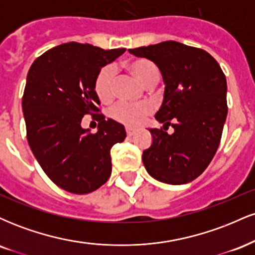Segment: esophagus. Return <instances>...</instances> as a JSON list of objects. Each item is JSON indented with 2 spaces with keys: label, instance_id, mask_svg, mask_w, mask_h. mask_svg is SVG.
I'll return each instance as SVG.
<instances>
[{
  "label": "esophagus",
  "instance_id": "1",
  "mask_svg": "<svg viewBox=\"0 0 255 255\" xmlns=\"http://www.w3.org/2000/svg\"><path fill=\"white\" fill-rule=\"evenodd\" d=\"M126 133H127L128 136H133L134 134L136 133V129H134V128H130V127H126Z\"/></svg>",
  "mask_w": 255,
  "mask_h": 255
}]
</instances>
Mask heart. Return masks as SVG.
I'll use <instances>...</instances> for the list:
<instances>
[{
	"mask_svg": "<svg viewBox=\"0 0 255 255\" xmlns=\"http://www.w3.org/2000/svg\"><path fill=\"white\" fill-rule=\"evenodd\" d=\"M124 67L135 77L145 86L151 87L159 81L160 73L156 63L144 57L131 58L126 61ZM116 75L113 67L105 66L97 73L95 78L96 95L99 101L103 103H109L115 96ZM152 108L148 104H131L127 102H119L109 110V116L114 121L126 126H136L144 120L148 114H151Z\"/></svg>",
	"mask_w": 255,
	"mask_h": 255,
	"instance_id": "b5f03b06",
	"label": "heart"
}]
</instances>
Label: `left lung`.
Returning <instances> with one entry per match:
<instances>
[{
	"label": "left lung",
	"instance_id": "8db88e82",
	"mask_svg": "<svg viewBox=\"0 0 255 255\" xmlns=\"http://www.w3.org/2000/svg\"><path fill=\"white\" fill-rule=\"evenodd\" d=\"M156 63L165 84L156 119L163 128L150 129L153 141L142 152L148 174L160 182L188 183L204 172L216 154L228 114L227 79L209 52L175 40L129 49Z\"/></svg>",
	"mask_w": 255,
	"mask_h": 255
}]
</instances>
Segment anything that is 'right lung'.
I'll use <instances>...</instances> for the list:
<instances>
[{"mask_svg": "<svg viewBox=\"0 0 255 255\" xmlns=\"http://www.w3.org/2000/svg\"><path fill=\"white\" fill-rule=\"evenodd\" d=\"M125 51L64 43L37 57L27 73L22 111L28 145L44 172L64 191L87 194L110 177V150L124 141L126 130L99 114L93 84L102 67ZM85 115L99 121L97 133L81 127Z\"/></svg>", "mask_w": 255, "mask_h": 255, "instance_id": "obj_1", "label": "right lung"}]
</instances>
